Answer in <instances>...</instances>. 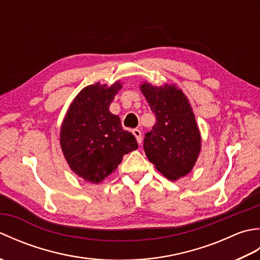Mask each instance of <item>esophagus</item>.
Segmentation results:
<instances>
[{"label":"esophagus","instance_id":"1","mask_svg":"<svg viewBox=\"0 0 260 260\" xmlns=\"http://www.w3.org/2000/svg\"><path fill=\"white\" fill-rule=\"evenodd\" d=\"M132 133L134 134V136L136 137L137 143H139V144L141 145V143H142V133H141V131L135 128V129H133V132H132Z\"/></svg>","mask_w":260,"mask_h":260}]
</instances>
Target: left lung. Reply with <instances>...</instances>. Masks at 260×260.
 Listing matches in <instances>:
<instances>
[{"label":"left lung","instance_id":"1","mask_svg":"<svg viewBox=\"0 0 260 260\" xmlns=\"http://www.w3.org/2000/svg\"><path fill=\"white\" fill-rule=\"evenodd\" d=\"M156 123L145 134L144 151L164 176L176 181L189 174L201 150V135L186 96L175 85H141Z\"/></svg>","mask_w":260,"mask_h":260}]
</instances>
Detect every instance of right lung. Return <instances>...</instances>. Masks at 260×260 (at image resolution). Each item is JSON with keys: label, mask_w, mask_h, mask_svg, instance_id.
Returning a JSON list of instances; mask_svg holds the SVG:
<instances>
[{"label": "right lung", "mask_w": 260, "mask_h": 260, "mask_svg": "<svg viewBox=\"0 0 260 260\" xmlns=\"http://www.w3.org/2000/svg\"><path fill=\"white\" fill-rule=\"evenodd\" d=\"M119 81L108 87H85L71 103L60 131V145L74 172L91 183L101 182L117 169L125 154L139 145L124 131L117 115L109 112Z\"/></svg>", "instance_id": "add662e5"}]
</instances>
